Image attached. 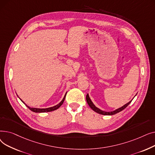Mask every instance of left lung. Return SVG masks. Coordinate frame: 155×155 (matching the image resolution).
<instances>
[{
  "instance_id": "8db88e82",
  "label": "left lung",
  "mask_w": 155,
  "mask_h": 155,
  "mask_svg": "<svg viewBox=\"0 0 155 155\" xmlns=\"http://www.w3.org/2000/svg\"><path fill=\"white\" fill-rule=\"evenodd\" d=\"M86 100H87V102L88 105H89V106H90V107L93 110H94L95 112H96L97 113L100 114H102V115H114V114H117V113L122 111L123 110H124L132 101H131L130 102H129L127 104H126L124 105H123V107H121L120 108H119V109H116V110H114V111H112V112H105V111L101 110V109H98L97 107L95 106V105L92 103V102L91 101V100L90 99V97H89L88 94H87V96H86Z\"/></svg>"
}]
</instances>
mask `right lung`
Listing matches in <instances>:
<instances>
[{
  "label": "right lung",
  "mask_w": 155,
  "mask_h": 155,
  "mask_svg": "<svg viewBox=\"0 0 155 155\" xmlns=\"http://www.w3.org/2000/svg\"><path fill=\"white\" fill-rule=\"evenodd\" d=\"M65 97H66V95H64V98L63 99V100L58 104H57L56 105H55V106H53V107H49V108H46V109H38V108H32V107H29V106H28V105L24 103L22 100H21V101L25 104L26 106L31 110H32V112H51V111H53V110H56L57 109H58L61 105L63 104V102H64V99H65Z\"/></svg>",
  "instance_id": "right-lung-1"
}]
</instances>
